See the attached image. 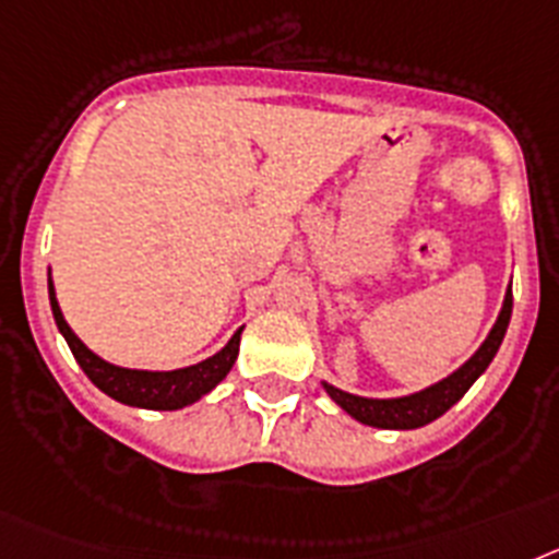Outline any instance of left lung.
I'll list each match as a JSON object with an SVG mask.
<instances>
[{
  "label": "left lung",
  "instance_id": "8db88e82",
  "mask_svg": "<svg viewBox=\"0 0 559 559\" xmlns=\"http://www.w3.org/2000/svg\"><path fill=\"white\" fill-rule=\"evenodd\" d=\"M509 318H512V284H509L507 295H503L501 314L495 320V326L489 329L481 348H478L459 371H453L450 377L436 382V385L425 388V391H416V394L411 396L368 400V396L346 394V391H340V388L329 385V382H323V388H326V394L332 396L348 416H354V419L362 421V425L382 427V430H414V427H421L427 425V421L439 419L441 414H448L450 407H453L461 396L467 394L469 385L487 371V366L492 362L498 348H501Z\"/></svg>",
  "mask_w": 559,
  "mask_h": 559
}]
</instances>
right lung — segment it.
<instances>
[{
	"mask_svg": "<svg viewBox=\"0 0 559 559\" xmlns=\"http://www.w3.org/2000/svg\"><path fill=\"white\" fill-rule=\"evenodd\" d=\"M47 289H50V307L52 318H56V326L58 332L64 334L67 346H70L78 366L84 368L86 377H90L106 396L123 402V405L148 407V411H179V407L202 400L207 391H213V388L219 385L227 377V371L233 368V362H236V357H239L241 329L227 340V346L222 348V352H216L213 357H207V360L197 362V366L177 368V371H138V368L111 366V362L100 360L95 352H90V348L78 340V334L67 326L64 314H61V307H58L56 300L52 278L47 281Z\"/></svg>",
	"mask_w": 559,
	"mask_h": 559,
	"instance_id": "obj_1",
	"label": "right lung"
}]
</instances>
